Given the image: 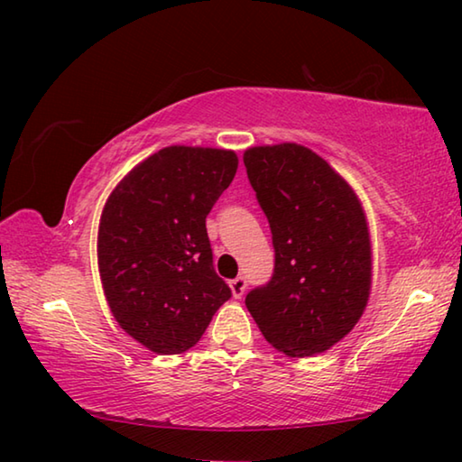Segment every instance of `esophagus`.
Wrapping results in <instances>:
<instances>
[{
	"label": "esophagus",
	"instance_id": "obj_1",
	"mask_svg": "<svg viewBox=\"0 0 462 462\" xmlns=\"http://www.w3.org/2000/svg\"><path fill=\"white\" fill-rule=\"evenodd\" d=\"M230 289H232V295L236 297V300H240L242 295H245L246 291V277H236L230 281Z\"/></svg>",
	"mask_w": 462,
	"mask_h": 462
}]
</instances>
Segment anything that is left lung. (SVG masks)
I'll use <instances>...</instances> for the list:
<instances>
[{"mask_svg": "<svg viewBox=\"0 0 462 462\" xmlns=\"http://www.w3.org/2000/svg\"><path fill=\"white\" fill-rule=\"evenodd\" d=\"M245 167L275 248L273 277L248 291L246 308L277 350L324 353L353 330L369 301L371 240L361 201L306 146L248 148Z\"/></svg>", "mask_w": 462, "mask_h": 462, "instance_id": "obj_1", "label": "left lung"}]
</instances>
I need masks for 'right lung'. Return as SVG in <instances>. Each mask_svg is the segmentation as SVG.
Instances as JSON below:
<instances>
[{
    "mask_svg": "<svg viewBox=\"0 0 462 462\" xmlns=\"http://www.w3.org/2000/svg\"><path fill=\"white\" fill-rule=\"evenodd\" d=\"M236 169L232 151L167 146L106 201L97 234L106 300L116 322L152 353L195 346L232 297L214 269L206 217Z\"/></svg>",
    "mask_w": 462,
    "mask_h": 462,
    "instance_id": "obj_1",
    "label": "right lung"
}]
</instances>
